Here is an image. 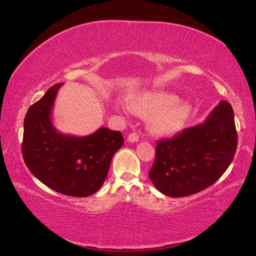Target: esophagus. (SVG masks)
<instances>
[{
    "mask_svg": "<svg viewBox=\"0 0 256 256\" xmlns=\"http://www.w3.org/2000/svg\"><path fill=\"white\" fill-rule=\"evenodd\" d=\"M128 142H138V136L136 133H131L128 134Z\"/></svg>",
    "mask_w": 256,
    "mask_h": 256,
    "instance_id": "1",
    "label": "esophagus"
}]
</instances>
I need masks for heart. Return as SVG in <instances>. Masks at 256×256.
I'll list each match as a JSON object with an SVG mask.
<instances>
[{
	"label": "heart",
	"instance_id": "heart-1",
	"mask_svg": "<svg viewBox=\"0 0 256 256\" xmlns=\"http://www.w3.org/2000/svg\"><path fill=\"white\" fill-rule=\"evenodd\" d=\"M133 112L149 118V130L158 136H172L183 128L192 114L188 102L178 100V96L164 90L138 92L128 99Z\"/></svg>",
	"mask_w": 256,
	"mask_h": 256
}]
</instances>
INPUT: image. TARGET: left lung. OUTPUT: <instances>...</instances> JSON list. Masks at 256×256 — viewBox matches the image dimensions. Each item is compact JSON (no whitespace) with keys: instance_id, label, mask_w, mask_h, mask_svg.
<instances>
[{"instance_id":"left-lung-1","label":"left lung","mask_w":256,"mask_h":256,"mask_svg":"<svg viewBox=\"0 0 256 256\" xmlns=\"http://www.w3.org/2000/svg\"><path fill=\"white\" fill-rule=\"evenodd\" d=\"M236 149L232 107L222 100L203 123L158 142L149 177L164 196L180 198L196 194L222 176Z\"/></svg>"}]
</instances>
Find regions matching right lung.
Instances as JSON below:
<instances>
[{
    "label": "right lung",
    "instance_id": "right-lung-1",
    "mask_svg": "<svg viewBox=\"0 0 256 256\" xmlns=\"http://www.w3.org/2000/svg\"><path fill=\"white\" fill-rule=\"evenodd\" d=\"M62 86H50L29 107L24 122L22 156L30 172L42 184L68 196L86 198L102 188L124 138L107 128L86 136L58 132L52 112Z\"/></svg>",
    "mask_w": 256,
    "mask_h": 256
}]
</instances>
